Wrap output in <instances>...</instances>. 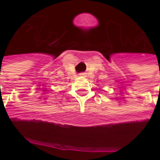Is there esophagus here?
I'll return each instance as SVG.
<instances>
[{"label":"esophagus","instance_id":"esophagus-1","mask_svg":"<svg viewBox=\"0 0 160 160\" xmlns=\"http://www.w3.org/2000/svg\"><path fill=\"white\" fill-rule=\"evenodd\" d=\"M80 75H84V74H83V73H81V74H80Z\"/></svg>","mask_w":160,"mask_h":160}]
</instances>
